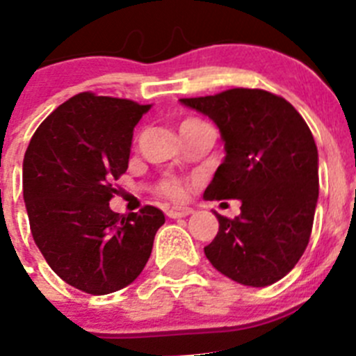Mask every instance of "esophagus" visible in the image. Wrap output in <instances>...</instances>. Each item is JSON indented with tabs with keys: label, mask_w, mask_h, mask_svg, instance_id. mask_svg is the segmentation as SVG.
I'll return each instance as SVG.
<instances>
[{
	"label": "esophagus",
	"mask_w": 356,
	"mask_h": 356,
	"mask_svg": "<svg viewBox=\"0 0 356 356\" xmlns=\"http://www.w3.org/2000/svg\"><path fill=\"white\" fill-rule=\"evenodd\" d=\"M189 213H193V209H189V207H172V209L167 210V216L170 217V219L186 217L189 216Z\"/></svg>",
	"instance_id": "esophagus-1"
}]
</instances>
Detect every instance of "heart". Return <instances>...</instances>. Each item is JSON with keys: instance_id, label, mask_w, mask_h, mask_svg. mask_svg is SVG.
Instances as JSON below:
<instances>
[{"instance_id": "heart-1", "label": "heart", "mask_w": 356, "mask_h": 356, "mask_svg": "<svg viewBox=\"0 0 356 356\" xmlns=\"http://www.w3.org/2000/svg\"><path fill=\"white\" fill-rule=\"evenodd\" d=\"M188 122H196V120H186L184 123ZM160 193L161 195L168 196L172 200H182L186 196V189L177 179H168V181H163L160 186Z\"/></svg>"}]
</instances>
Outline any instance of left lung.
Returning <instances> with one entry per match:
<instances>
[{"instance_id": "1", "label": "left lung", "mask_w": 356, "mask_h": 356, "mask_svg": "<svg viewBox=\"0 0 356 356\" xmlns=\"http://www.w3.org/2000/svg\"><path fill=\"white\" fill-rule=\"evenodd\" d=\"M219 129L226 156L205 200H240L234 219L216 213L219 231L205 255L217 271L266 287L298 264L318 202V151L312 130L284 97L259 88L181 99Z\"/></svg>"}]
</instances>
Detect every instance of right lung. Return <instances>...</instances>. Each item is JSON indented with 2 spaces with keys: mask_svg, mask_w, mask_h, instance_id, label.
<instances>
[{
  "mask_svg": "<svg viewBox=\"0 0 356 356\" xmlns=\"http://www.w3.org/2000/svg\"><path fill=\"white\" fill-rule=\"evenodd\" d=\"M149 109L83 92L58 106L27 146L24 202L34 243L65 284L86 294L132 284L165 222L156 207L127 217L109 209L113 182L129 168L134 129Z\"/></svg>",
  "mask_w": 356,
  "mask_h": 356,
  "instance_id": "add662e5",
  "label": "right lung"
}]
</instances>
